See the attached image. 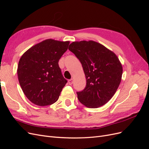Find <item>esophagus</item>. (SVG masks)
Masks as SVG:
<instances>
[{
  "mask_svg": "<svg viewBox=\"0 0 149 149\" xmlns=\"http://www.w3.org/2000/svg\"><path fill=\"white\" fill-rule=\"evenodd\" d=\"M68 83L70 85H71L73 83V79H70L68 80Z\"/></svg>",
  "mask_w": 149,
  "mask_h": 149,
  "instance_id": "esophagus-1",
  "label": "esophagus"
}]
</instances>
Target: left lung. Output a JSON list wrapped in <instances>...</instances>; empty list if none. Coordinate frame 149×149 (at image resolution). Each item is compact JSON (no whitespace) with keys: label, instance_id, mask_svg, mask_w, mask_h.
I'll return each instance as SVG.
<instances>
[{"label":"left lung","instance_id":"left-lung-1","mask_svg":"<svg viewBox=\"0 0 149 149\" xmlns=\"http://www.w3.org/2000/svg\"><path fill=\"white\" fill-rule=\"evenodd\" d=\"M82 65L86 85L77 92L81 103L90 108L104 105L120 84L123 67L115 53L94 41L74 42L69 46Z\"/></svg>","mask_w":149,"mask_h":149}]
</instances>
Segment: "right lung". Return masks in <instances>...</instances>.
<instances>
[{
    "mask_svg": "<svg viewBox=\"0 0 149 149\" xmlns=\"http://www.w3.org/2000/svg\"><path fill=\"white\" fill-rule=\"evenodd\" d=\"M70 42L48 39L31 47L20 58L17 69L20 86L26 97L40 106L51 105L67 83L58 61Z\"/></svg>",
    "mask_w": 149,
    "mask_h": 149,
    "instance_id": "right-lung-1",
    "label": "right lung"
}]
</instances>
